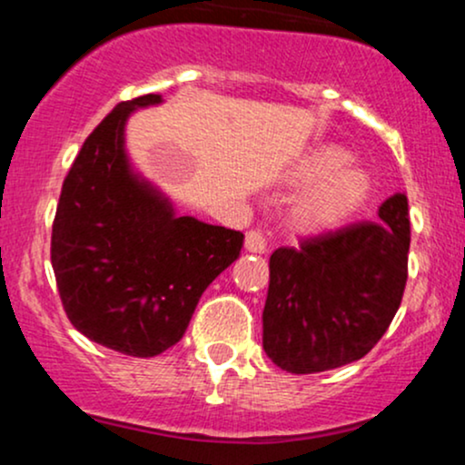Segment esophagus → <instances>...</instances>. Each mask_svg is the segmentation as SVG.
Segmentation results:
<instances>
[{
  "label": "esophagus",
  "instance_id": "obj_1",
  "mask_svg": "<svg viewBox=\"0 0 465 465\" xmlns=\"http://www.w3.org/2000/svg\"><path fill=\"white\" fill-rule=\"evenodd\" d=\"M244 247L251 253H264L266 251V240L262 236V232H258V229H251L247 232V236H244Z\"/></svg>",
  "mask_w": 465,
  "mask_h": 465
}]
</instances>
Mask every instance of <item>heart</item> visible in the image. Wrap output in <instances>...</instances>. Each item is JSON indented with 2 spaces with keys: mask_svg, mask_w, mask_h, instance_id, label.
Wrapping results in <instances>:
<instances>
[{
  "mask_svg": "<svg viewBox=\"0 0 465 465\" xmlns=\"http://www.w3.org/2000/svg\"><path fill=\"white\" fill-rule=\"evenodd\" d=\"M288 181L303 188L291 205V218L303 232H330L354 218L371 199L373 179L351 162L339 143L308 148L288 170Z\"/></svg>",
  "mask_w": 465,
  "mask_h": 465,
  "instance_id": "1",
  "label": "heart"
}]
</instances>
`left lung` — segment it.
Returning <instances> with one entry per match:
<instances>
[{
  "instance_id": "obj_1",
  "label": "left lung",
  "mask_w": 465,
  "mask_h": 465,
  "mask_svg": "<svg viewBox=\"0 0 465 465\" xmlns=\"http://www.w3.org/2000/svg\"><path fill=\"white\" fill-rule=\"evenodd\" d=\"M409 244L407 196L393 194L378 207V223L275 249L262 312L266 356L291 373L362 359L402 302Z\"/></svg>"
}]
</instances>
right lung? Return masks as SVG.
Instances as JSON below:
<instances>
[{
	"label": "right lung",
	"mask_w": 465,
	"mask_h": 465,
	"mask_svg": "<svg viewBox=\"0 0 465 465\" xmlns=\"http://www.w3.org/2000/svg\"><path fill=\"white\" fill-rule=\"evenodd\" d=\"M148 94L120 103L74 159L52 225V266L78 332L129 356H157L188 330L203 291L240 255L233 229L179 216L131 165L126 122Z\"/></svg>",
	"instance_id": "obj_1"
}]
</instances>
